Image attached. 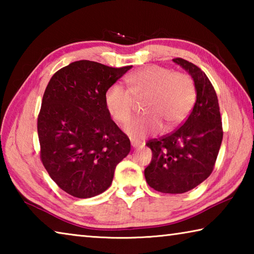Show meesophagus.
<instances>
[{"mask_svg":"<svg viewBox=\"0 0 254 254\" xmlns=\"http://www.w3.org/2000/svg\"><path fill=\"white\" fill-rule=\"evenodd\" d=\"M131 144H132V147H133V148H137V147H140V145L142 144V143H141L140 141H137V140L131 139Z\"/></svg>","mask_w":254,"mask_h":254,"instance_id":"esophagus-1","label":"esophagus"}]
</instances>
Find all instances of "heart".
I'll list each match as a JSON object with an SVG mask.
<instances>
[{
	"mask_svg": "<svg viewBox=\"0 0 254 254\" xmlns=\"http://www.w3.org/2000/svg\"><path fill=\"white\" fill-rule=\"evenodd\" d=\"M127 89L114 84L107 88L104 102L115 121L126 124L133 117L135 101L145 98V114L126 127L133 137H144L160 132L163 121L178 126L190 113L196 101V86L190 76L167 67L149 65L126 77Z\"/></svg>",
	"mask_w": 254,
	"mask_h": 254,
	"instance_id": "obj_1",
	"label": "heart"
}]
</instances>
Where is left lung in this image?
<instances>
[{
    "label": "left lung",
    "instance_id": "obj_1",
    "mask_svg": "<svg viewBox=\"0 0 254 254\" xmlns=\"http://www.w3.org/2000/svg\"><path fill=\"white\" fill-rule=\"evenodd\" d=\"M195 81L196 102L182 127L147 142L152 151L144 177L154 190L183 194L209 177L220 151L223 127L216 92L205 72L183 58L173 59Z\"/></svg>",
    "mask_w": 254,
    "mask_h": 254
}]
</instances>
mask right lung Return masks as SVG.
Segmentation results:
<instances>
[{"instance_id": "right-lung-1", "label": "right lung", "mask_w": 254, "mask_h": 254, "mask_svg": "<svg viewBox=\"0 0 254 254\" xmlns=\"http://www.w3.org/2000/svg\"><path fill=\"white\" fill-rule=\"evenodd\" d=\"M131 67L79 60L47 85L37 122L40 159L67 194L89 198L105 191L130 152V139L111 119L104 95Z\"/></svg>"}]
</instances>
